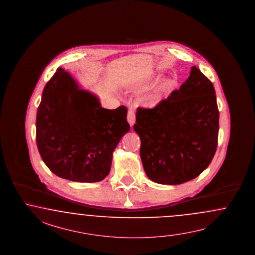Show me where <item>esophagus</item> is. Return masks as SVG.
I'll return each instance as SVG.
<instances>
[{
    "mask_svg": "<svg viewBox=\"0 0 255 255\" xmlns=\"http://www.w3.org/2000/svg\"><path fill=\"white\" fill-rule=\"evenodd\" d=\"M128 122L131 127L135 123V114L132 110H129L128 113Z\"/></svg>",
    "mask_w": 255,
    "mask_h": 255,
    "instance_id": "esophagus-1",
    "label": "esophagus"
}]
</instances>
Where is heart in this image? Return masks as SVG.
<instances>
[{"instance_id":"obj_1","label":"heart","mask_w":255,"mask_h":255,"mask_svg":"<svg viewBox=\"0 0 255 255\" xmlns=\"http://www.w3.org/2000/svg\"><path fill=\"white\" fill-rule=\"evenodd\" d=\"M148 80H146L147 82ZM176 82L172 78H165L156 85L155 90L148 99V106L154 107L158 104L167 95H169L175 87Z\"/></svg>"}]
</instances>
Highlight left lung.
Wrapping results in <instances>:
<instances>
[{"instance_id":"8db88e82","label":"left lung","mask_w":255,"mask_h":255,"mask_svg":"<svg viewBox=\"0 0 255 255\" xmlns=\"http://www.w3.org/2000/svg\"><path fill=\"white\" fill-rule=\"evenodd\" d=\"M213 84L196 66L179 90L153 109L138 108L134 130L140 136L145 173L158 184L194 179L211 163L219 136Z\"/></svg>"}]
</instances>
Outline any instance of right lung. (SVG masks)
<instances>
[{"mask_svg": "<svg viewBox=\"0 0 255 255\" xmlns=\"http://www.w3.org/2000/svg\"><path fill=\"white\" fill-rule=\"evenodd\" d=\"M125 106L108 110L59 67L42 94L36 114V144L57 176L93 183L107 176L113 153L130 127Z\"/></svg>", "mask_w": 255, "mask_h": 255, "instance_id": "add662e5", "label": "right lung"}]
</instances>
